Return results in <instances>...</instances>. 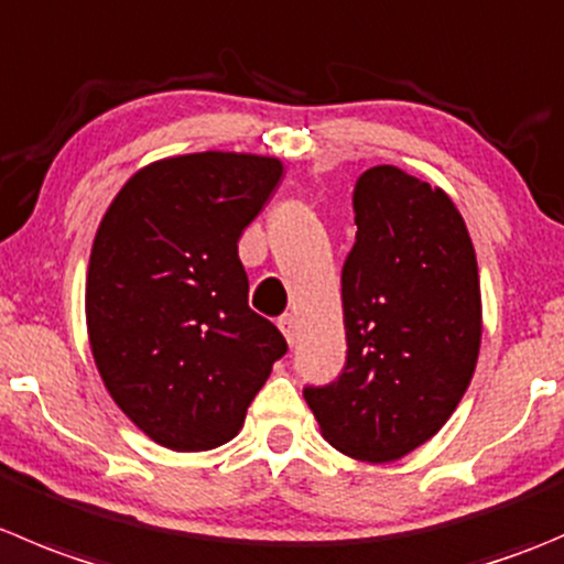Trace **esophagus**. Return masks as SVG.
Wrapping results in <instances>:
<instances>
[{
    "label": "esophagus",
    "instance_id": "obj_1",
    "mask_svg": "<svg viewBox=\"0 0 564 564\" xmlns=\"http://www.w3.org/2000/svg\"><path fill=\"white\" fill-rule=\"evenodd\" d=\"M278 327L283 330V336H286L289 344H294V338H297V319H294L292 314L281 316V322H278Z\"/></svg>",
    "mask_w": 564,
    "mask_h": 564
}]
</instances>
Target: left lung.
Returning <instances> with one entry per match:
<instances>
[{
  "mask_svg": "<svg viewBox=\"0 0 564 564\" xmlns=\"http://www.w3.org/2000/svg\"><path fill=\"white\" fill-rule=\"evenodd\" d=\"M352 209L347 364L303 397L330 446L391 463L433 438L471 382L482 338L477 253L449 195L393 165L355 182Z\"/></svg>",
  "mask_w": 564,
  "mask_h": 564,
  "instance_id": "left-lung-1",
  "label": "left lung"
}]
</instances>
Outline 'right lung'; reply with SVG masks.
<instances>
[{
	"label": "right lung",
	"instance_id": "add662e5",
	"mask_svg": "<svg viewBox=\"0 0 564 564\" xmlns=\"http://www.w3.org/2000/svg\"><path fill=\"white\" fill-rule=\"evenodd\" d=\"M281 176L272 156L160 160L123 184L93 239L85 314L98 375L167 449L228 444L286 355L281 330L250 311L237 248Z\"/></svg>",
	"mask_w": 564,
	"mask_h": 564
}]
</instances>
